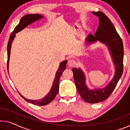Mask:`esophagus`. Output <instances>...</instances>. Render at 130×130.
Wrapping results in <instances>:
<instances>
[{"label":"esophagus","mask_w":130,"mask_h":130,"mask_svg":"<svg viewBox=\"0 0 130 130\" xmlns=\"http://www.w3.org/2000/svg\"><path fill=\"white\" fill-rule=\"evenodd\" d=\"M67 64L70 67H74L75 66V65L76 64V62L74 59H70L69 61H68Z\"/></svg>","instance_id":"esophagus-1"}]
</instances>
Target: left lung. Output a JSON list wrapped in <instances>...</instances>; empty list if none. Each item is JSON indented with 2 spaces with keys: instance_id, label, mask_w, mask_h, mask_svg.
I'll use <instances>...</instances> for the list:
<instances>
[{
  "instance_id": "1",
  "label": "left lung",
  "mask_w": 130,
  "mask_h": 130,
  "mask_svg": "<svg viewBox=\"0 0 130 130\" xmlns=\"http://www.w3.org/2000/svg\"><path fill=\"white\" fill-rule=\"evenodd\" d=\"M92 13L98 17L99 26L94 35L88 36L86 43L92 45L99 41L106 46L115 66V74L105 87L90 89L87 85L85 74L81 68H73L72 70L77 90L81 97L88 103H96L105 101L110 95L123 74L124 49L122 40L105 14L102 11Z\"/></svg>"
}]
</instances>
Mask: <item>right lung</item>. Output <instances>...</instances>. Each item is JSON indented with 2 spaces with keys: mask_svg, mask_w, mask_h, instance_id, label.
Wrapping results in <instances>:
<instances>
[{
  "mask_svg": "<svg viewBox=\"0 0 130 130\" xmlns=\"http://www.w3.org/2000/svg\"><path fill=\"white\" fill-rule=\"evenodd\" d=\"M43 16L42 15L39 14H27L23 16L20 20V21L19 24H18L14 29L13 32L10 37L7 44V70H9V59L10 56V51L11 47V44L13 42L14 39L15 37V34L19 32L20 31L23 30L28 26L29 25L31 24H32L35 21L39 20L40 19H42ZM67 63V60H65L60 63L59 67L57 70L56 73L55 78L54 79L53 85L52 86L51 90L48 92V93L43 98L40 99L39 100H31L28 99L24 97L23 95H21V97L24 99H25L27 102H28L29 103H33V104L39 106H44L46 105L49 104L50 102H51L53 100L55 99V98L57 94L59 92V79L60 77L61 74L66 68V64ZM19 92V91H18Z\"/></svg>",
  "mask_w": 130,
  "mask_h": 130,
  "instance_id": "add662e5",
  "label": "right lung"
}]
</instances>
